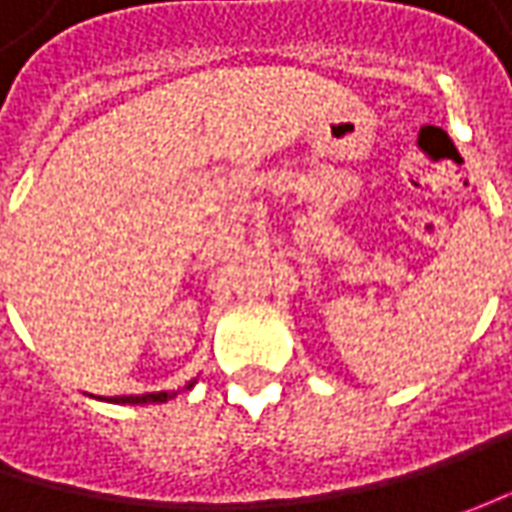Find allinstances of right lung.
Instances as JSON below:
<instances>
[{
	"label": "right lung",
	"mask_w": 512,
	"mask_h": 512,
	"mask_svg": "<svg viewBox=\"0 0 512 512\" xmlns=\"http://www.w3.org/2000/svg\"><path fill=\"white\" fill-rule=\"evenodd\" d=\"M190 387V384H187ZM173 399V393H145V396H113L110 402H122V404H150V402H168Z\"/></svg>",
	"instance_id": "add662e5"
}]
</instances>
